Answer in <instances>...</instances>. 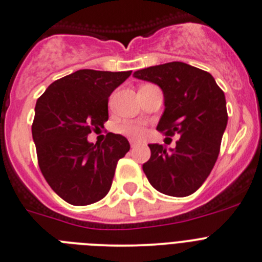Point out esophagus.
Wrapping results in <instances>:
<instances>
[{
	"label": "esophagus",
	"instance_id": "1",
	"mask_svg": "<svg viewBox=\"0 0 262 262\" xmlns=\"http://www.w3.org/2000/svg\"><path fill=\"white\" fill-rule=\"evenodd\" d=\"M136 144H137V142H136V141H133V139H132V141H130V146H132V147H134V146H136Z\"/></svg>",
	"mask_w": 262,
	"mask_h": 262
}]
</instances>
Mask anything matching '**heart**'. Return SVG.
Instances as JSON below:
<instances>
[{
  "mask_svg": "<svg viewBox=\"0 0 262 262\" xmlns=\"http://www.w3.org/2000/svg\"><path fill=\"white\" fill-rule=\"evenodd\" d=\"M118 132L124 134V136L137 139L144 136L146 128H144V124L141 123V121H124L123 124L118 126Z\"/></svg>",
  "mask_w": 262,
  "mask_h": 262,
  "instance_id": "b5f03b06",
  "label": "heart"
}]
</instances>
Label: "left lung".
I'll return each mask as SVG.
<instances>
[{"label":"left lung","mask_w":262,"mask_h":262,"mask_svg":"<svg viewBox=\"0 0 262 262\" xmlns=\"http://www.w3.org/2000/svg\"><path fill=\"white\" fill-rule=\"evenodd\" d=\"M134 77L155 83L164 92L165 111L157 130L180 136L170 151L161 144H148L151 157L143 164L144 174L164 194H192L219 156L228 123L224 92L210 73L179 61L137 70Z\"/></svg>","instance_id":"left-lung-1"}]
</instances>
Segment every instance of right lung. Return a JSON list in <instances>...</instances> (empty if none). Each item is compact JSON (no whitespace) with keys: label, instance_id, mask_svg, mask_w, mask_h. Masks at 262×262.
I'll return each instance as SVG.
<instances>
[{"label":"right lung","instance_id":"obj_1","mask_svg":"<svg viewBox=\"0 0 262 262\" xmlns=\"http://www.w3.org/2000/svg\"><path fill=\"white\" fill-rule=\"evenodd\" d=\"M130 74L78 70L53 82L37 100L32 136L38 165L68 204L85 206L102 200L118 161L130 148L120 134L107 133L101 144L87 141L108 120V97Z\"/></svg>","mask_w":262,"mask_h":262}]
</instances>
